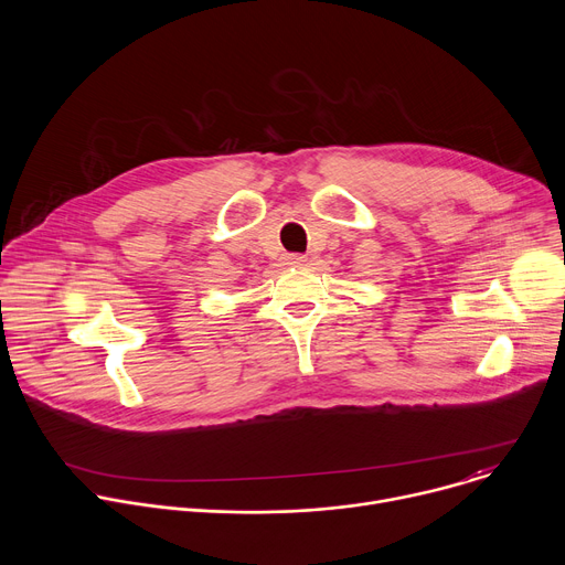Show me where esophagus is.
Wrapping results in <instances>:
<instances>
[{
	"mask_svg": "<svg viewBox=\"0 0 565 565\" xmlns=\"http://www.w3.org/2000/svg\"><path fill=\"white\" fill-rule=\"evenodd\" d=\"M303 262H306V257H303V255H297V253L286 255V264H288V266H301Z\"/></svg>",
	"mask_w": 565,
	"mask_h": 565,
	"instance_id": "1",
	"label": "esophagus"
}]
</instances>
